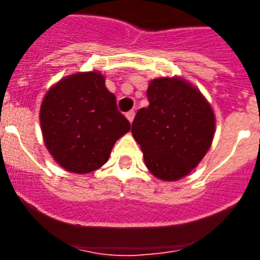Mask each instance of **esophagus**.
I'll list each match as a JSON object with an SVG mask.
<instances>
[{"label":"esophagus","mask_w":260,"mask_h":260,"mask_svg":"<svg viewBox=\"0 0 260 260\" xmlns=\"http://www.w3.org/2000/svg\"><path fill=\"white\" fill-rule=\"evenodd\" d=\"M134 117H135V112H134V110H128L127 113H126V118L128 119V122H130V123L133 122V119H134Z\"/></svg>","instance_id":"obj_1"}]
</instances>
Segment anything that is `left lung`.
<instances>
[{
  "label": "left lung",
  "instance_id": "8db88e82",
  "mask_svg": "<svg viewBox=\"0 0 260 260\" xmlns=\"http://www.w3.org/2000/svg\"><path fill=\"white\" fill-rule=\"evenodd\" d=\"M150 105L138 110L132 133L148 171L162 181L187 176L210 150L215 114L199 89L182 78L151 80Z\"/></svg>",
  "mask_w": 260,
  "mask_h": 260
}]
</instances>
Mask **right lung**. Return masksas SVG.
Segmentation results:
<instances>
[{
  "instance_id": "right-lung-1",
  "label": "right lung",
  "mask_w": 260,
  "mask_h": 260,
  "mask_svg": "<svg viewBox=\"0 0 260 260\" xmlns=\"http://www.w3.org/2000/svg\"><path fill=\"white\" fill-rule=\"evenodd\" d=\"M40 125L57 164L79 174L103 167L117 139L130 130L99 71L69 75L50 87L41 103Z\"/></svg>"
}]
</instances>
